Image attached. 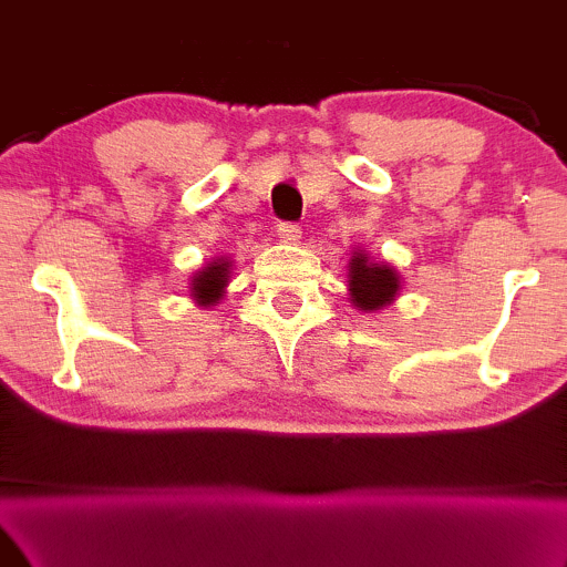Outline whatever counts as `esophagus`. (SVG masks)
<instances>
[{
	"label": "esophagus",
	"mask_w": 567,
	"mask_h": 567,
	"mask_svg": "<svg viewBox=\"0 0 567 567\" xmlns=\"http://www.w3.org/2000/svg\"><path fill=\"white\" fill-rule=\"evenodd\" d=\"M277 236H279V239H282V241H288V245H293V241L301 239V226H298V223H290V220L279 223V226H277Z\"/></svg>",
	"instance_id": "34e87169"
}]
</instances>
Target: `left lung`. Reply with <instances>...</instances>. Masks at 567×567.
<instances>
[{
	"mask_svg": "<svg viewBox=\"0 0 567 567\" xmlns=\"http://www.w3.org/2000/svg\"><path fill=\"white\" fill-rule=\"evenodd\" d=\"M398 288H401V282H398V274L390 266L374 264L363 252L352 255L350 296L354 307H360L363 312L382 309L384 303H390L398 296Z\"/></svg>",
	"mask_w": 567,
	"mask_h": 567,
	"instance_id": "left-lung-1",
	"label": "left lung"
}]
</instances>
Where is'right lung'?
Wrapping results in <instances>:
<instances>
[{"label": "right lung", "mask_w": 567, "mask_h": 567, "mask_svg": "<svg viewBox=\"0 0 567 567\" xmlns=\"http://www.w3.org/2000/svg\"><path fill=\"white\" fill-rule=\"evenodd\" d=\"M228 285V260H217L209 264L207 269L198 271L193 279V298H196L202 307H213L217 298L223 296V288Z\"/></svg>", "instance_id": "obj_1"}]
</instances>
